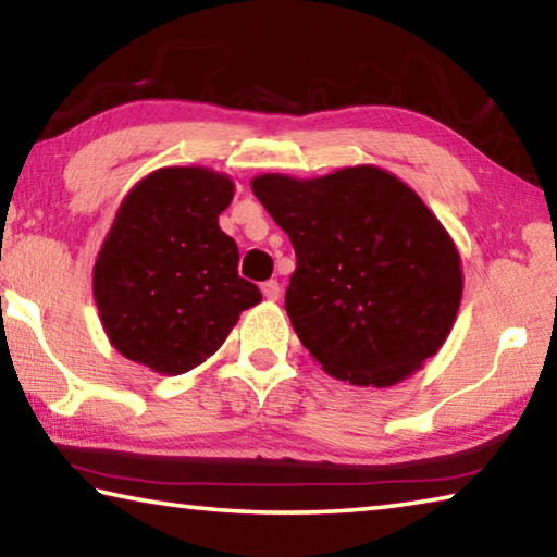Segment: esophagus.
I'll return each instance as SVG.
<instances>
[{
  "mask_svg": "<svg viewBox=\"0 0 557 557\" xmlns=\"http://www.w3.org/2000/svg\"><path fill=\"white\" fill-rule=\"evenodd\" d=\"M280 292H282V287H280V282H277V280H268V282H262V295H265V299H270V301L280 299Z\"/></svg>",
  "mask_w": 557,
  "mask_h": 557,
  "instance_id": "esophagus-1",
  "label": "esophagus"
}]
</instances>
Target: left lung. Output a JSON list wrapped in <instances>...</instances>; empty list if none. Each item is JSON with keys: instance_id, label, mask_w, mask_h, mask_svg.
<instances>
[{"instance_id": "left-lung-1", "label": "left lung", "mask_w": 557, "mask_h": 557, "mask_svg": "<svg viewBox=\"0 0 557 557\" xmlns=\"http://www.w3.org/2000/svg\"><path fill=\"white\" fill-rule=\"evenodd\" d=\"M250 186L295 248L285 309L329 375L388 388L440 351L465 289L461 258L408 184L358 164Z\"/></svg>"}]
</instances>
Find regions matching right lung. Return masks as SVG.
Masks as SVG:
<instances>
[{"label":"right lung","instance_id":"obj_1","mask_svg":"<svg viewBox=\"0 0 557 557\" xmlns=\"http://www.w3.org/2000/svg\"><path fill=\"white\" fill-rule=\"evenodd\" d=\"M233 194V178L213 169L164 166L122 199L92 268V297L129 361L162 375L191 371L262 299L238 275V245L219 225Z\"/></svg>","mask_w":557,"mask_h":557}]
</instances>
